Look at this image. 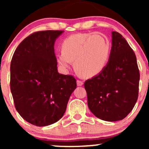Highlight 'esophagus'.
<instances>
[{"label":"esophagus","instance_id":"obj_1","mask_svg":"<svg viewBox=\"0 0 149 149\" xmlns=\"http://www.w3.org/2000/svg\"><path fill=\"white\" fill-rule=\"evenodd\" d=\"M76 83H77V85H78V86H82V85H83V82L81 81V80H78L76 81Z\"/></svg>","mask_w":149,"mask_h":149}]
</instances>
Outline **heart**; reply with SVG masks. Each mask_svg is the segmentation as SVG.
<instances>
[{"label":"heart","mask_w":149,"mask_h":149,"mask_svg":"<svg viewBox=\"0 0 149 149\" xmlns=\"http://www.w3.org/2000/svg\"><path fill=\"white\" fill-rule=\"evenodd\" d=\"M109 54L110 42L107 37L100 34L79 33L64 39L57 59L64 69L74 61L77 73L84 78H91L104 69Z\"/></svg>","instance_id":"heart-1"}]
</instances>
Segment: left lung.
<instances>
[{
	"label": "left lung",
	"mask_w": 149,
	"mask_h": 149,
	"mask_svg": "<svg viewBox=\"0 0 149 149\" xmlns=\"http://www.w3.org/2000/svg\"><path fill=\"white\" fill-rule=\"evenodd\" d=\"M111 35L107 64L84 86L90 111L98 118L113 122L125 118L134 108L140 76L136 55L128 42L118 32Z\"/></svg>",
	"instance_id": "obj_1"
}]
</instances>
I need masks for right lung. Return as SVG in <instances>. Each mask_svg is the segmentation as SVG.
Here are the masks:
<instances>
[{
  "instance_id": "obj_1",
  "label": "right lung",
  "mask_w": 149,
  "mask_h": 149,
  "mask_svg": "<svg viewBox=\"0 0 149 149\" xmlns=\"http://www.w3.org/2000/svg\"><path fill=\"white\" fill-rule=\"evenodd\" d=\"M63 31L36 32L19 45L10 64L16 110L29 123L49 125L61 118L76 88L72 76L59 73L54 45Z\"/></svg>"
}]
</instances>
